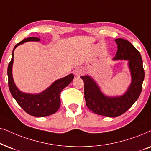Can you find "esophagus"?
<instances>
[{
	"instance_id": "1",
	"label": "esophagus",
	"mask_w": 151,
	"mask_h": 151,
	"mask_svg": "<svg viewBox=\"0 0 151 151\" xmlns=\"http://www.w3.org/2000/svg\"><path fill=\"white\" fill-rule=\"evenodd\" d=\"M74 74H75L77 77H79V76H81L82 74L83 73V70L82 69V68H77V69L74 70Z\"/></svg>"
}]
</instances>
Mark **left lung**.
<instances>
[{
  "label": "left lung",
  "instance_id": "8db88e82",
  "mask_svg": "<svg viewBox=\"0 0 151 151\" xmlns=\"http://www.w3.org/2000/svg\"><path fill=\"white\" fill-rule=\"evenodd\" d=\"M117 52L114 61L127 60L131 75V83L120 96L104 94L96 82L89 75L81 76L84 82V97L87 107L94 113L108 117H116L126 112L137 100L144 79L143 61L139 52L127 40L116 39Z\"/></svg>",
  "mask_w": 151,
  "mask_h": 151
}]
</instances>
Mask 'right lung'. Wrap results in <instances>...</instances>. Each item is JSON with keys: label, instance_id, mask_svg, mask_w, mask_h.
I'll use <instances>...</instances> for the list:
<instances>
[{"label": "right lung", "instance_id": "1", "mask_svg": "<svg viewBox=\"0 0 151 151\" xmlns=\"http://www.w3.org/2000/svg\"><path fill=\"white\" fill-rule=\"evenodd\" d=\"M28 41H40L37 37H29L23 39L14 46L12 55V59L7 68L8 86L12 95L18 104L30 115L36 117H43L55 113L61 106V92L72 81L74 75L70 74L65 77L56 80L47 89L38 94L25 93L21 91L14 81L12 66L14 63V51L18 46Z\"/></svg>", "mask_w": 151, "mask_h": 151}]
</instances>
